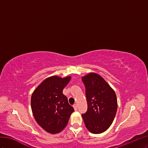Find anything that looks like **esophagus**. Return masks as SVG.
Returning a JSON list of instances; mask_svg holds the SVG:
<instances>
[{
    "mask_svg": "<svg viewBox=\"0 0 148 148\" xmlns=\"http://www.w3.org/2000/svg\"><path fill=\"white\" fill-rule=\"evenodd\" d=\"M73 107H74V110L75 111H77V104H74V105H73Z\"/></svg>",
    "mask_w": 148,
    "mask_h": 148,
    "instance_id": "1",
    "label": "esophagus"
}]
</instances>
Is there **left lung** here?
<instances>
[{
    "instance_id": "8db88e82",
    "label": "left lung",
    "mask_w": 148,
    "mask_h": 148,
    "mask_svg": "<svg viewBox=\"0 0 148 148\" xmlns=\"http://www.w3.org/2000/svg\"><path fill=\"white\" fill-rule=\"evenodd\" d=\"M86 87L87 110L82 115L87 130L92 133L105 132L115 119L117 99L115 91L100 75L90 73L82 77Z\"/></svg>"
}]
</instances>
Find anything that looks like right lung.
<instances>
[{
  "label": "right lung",
  "mask_w": 148,
  "mask_h": 148,
  "mask_svg": "<svg viewBox=\"0 0 148 148\" xmlns=\"http://www.w3.org/2000/svg\"><path fill=\"white\" fill-rule=\"evenodd\" d=\"M71 77H49L42 82L33 92L31 98L33 115L37 123L51 134L61 132L74 110L68 103L62 90Z\"/></svg>",
  "instance_id": "right-lung-1"
}]
</instances>
